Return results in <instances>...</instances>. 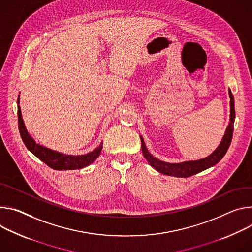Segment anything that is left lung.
Segmentation results:
<instances>
[{"mask_svg": "<svg viewBox=\"0 0 252 252\" xmlns=\"http://www.w3.org/2000/svg\"><path fill=\"white\" fill-rule=\"evenodd\" d=\"M229 93V98H230V119H229V124L226 128L225 134L222 138V141L218 145V147L207 157L199 160H195V161H185L181 163H168V162H164L153 155H151L146 148L145 142L143 140L142 136H140L141 139V148H142V153L148 163L153 167L154 169H156L158 172L164 174V175H168V176H174V177H190L194 174H197L205 169L210 168V167L214 166L217 164L223 156L225 155L227 152L229 145L232 140V135H233V125H234V120H235V109H234V97L231 93V90L228 89Z\"/></svg>", "mask_w": 252, "mask_h": 252, "instance_id": "1", "label": "left lung"}]
</instances>
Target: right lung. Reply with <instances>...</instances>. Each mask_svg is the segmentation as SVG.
<instances>
[{
    "label": "right lung",
    "instance_id": "add662e5",
    "mask_svg": "<svg viewBox=\"0 0 252 252\" xmlns=\"http://www.w3.org/2000/svg\"><path fill=\"white\" fill-rule=\"evenodd\" d=\"M20 96L18 97V126L22 140L26 147L29 149L35 156H37L41 161L47 164L51 168L55 170H76L81 169L93 163L100 155L103 148V143H101L93 151L84 155H67L49 149L43 145L36 143L34 139L28 133L21 113L20 108Z\"/></svg>",
    "mask_w": 252,
    "mask_h": 252
}]
</instances>
